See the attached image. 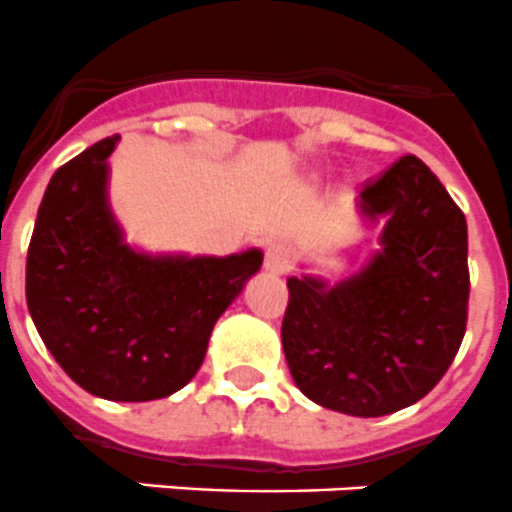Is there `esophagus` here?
I'll use <instances>...</instances> for the list:
<instances>
[{"label": "esophagus", "instance_id": "1", "mask_svg": "<svg viewBox=\"0 0 512 512\" xmlns=\"http://www.w3.org/2000/svg\"><path fill=\"white\" fill-rule=\"evenodd\" d=\"M264 269L272 274H282L290 269V248L285 243H269L264 251Z\"/></svg>", "mask_w": 512, "mask_h": 512}]
</instances>
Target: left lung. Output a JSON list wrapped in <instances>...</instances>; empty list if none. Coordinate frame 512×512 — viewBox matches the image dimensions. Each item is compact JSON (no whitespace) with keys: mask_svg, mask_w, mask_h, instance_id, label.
<instances>
[{"mask_svg":"<svg viewBox=\"0 0 512 512\" xmlns=\"http://www.w3.org/2000/svg\"><path fill=\"white\" fill-rule=\"evenodd\" d=\"M379 248L340 282L290 277L282 348L308 400L377 418L418 403L453 363L468 314V227L416 156L356 198Z\"/></svg>","mask_w":512,"mask_h":512,"instance_id":"left-lung-1","label":"left lung"}]
</instances>
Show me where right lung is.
<instances>
[{"instance_id": "obj_1", "label": "right lung", "mask_w": 512, "mask_h": 512, "mask_svg": "<svg viewBox=\"0 0 512 512\" xmlns=\"http://www.w3.org/2000/svg\"><path fill=\"white\" fill-rule=\"evenodd\" d=\"M104 138L59 167L33 227L25 298L65 374L96 398L146 403L183 390L204 363L211 329L264 253H151L125 240L109 204Z\"/></svg>"}]
</instances>
